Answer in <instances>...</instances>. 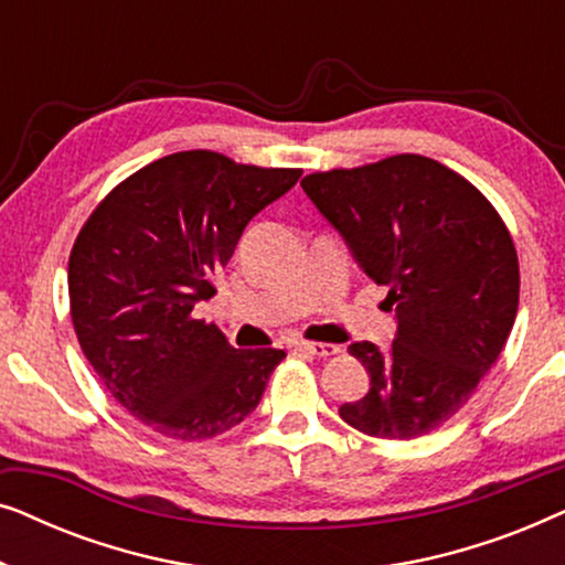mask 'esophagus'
<instances>
[{"mask_svg":"<svg viewBox=\"0 0 565 565\" xmlns=\"http://www.w3.org/2000/svg\"><path fill=\"white\" fill-rule=\"evenodd\" d=\"M292 350L313 354V358H331V354L339 352V347L329 342H306V339H298V342H292Z\"/></svg>","mask_w":565,"mask_h":565,"instance_id":"esophagus-1","label":"esophagus"}]
</instances>
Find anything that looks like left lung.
<instances>
[{
  "label": "left lung",
  "mask_w": 565,
  "mask_h": 565,
  "mask_svg": "<svg viewBox=\"0 0 565 565\" xmlns=\"http://www.w3.org/2000/svg\"><path fill=\"white\" fill-rule=\"evenodd\" d=\"M300 188L388 288L396 339L350 344L370 391L339 408L350 427L414 439L452 419L504 350L520 306L509 228L466 177L419 153L303 177Z\"/></svg>",
  "instance_id": "left-lung-1"
}]
</instances>
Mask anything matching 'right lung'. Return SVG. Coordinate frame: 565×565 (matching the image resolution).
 I'll return each mask as SVG.
<instances>
[{
  "label": "right lung",
  "mask_w": 565,
  "mask_h": 565,
  "mask_svg": "<svg viewBox=\"0 0 565 565\" xmlns=\"http://www.w3.org/2000/svg\"><path fill=\"white\" fill-rule=\"evenodd\" d=\"M300 174L177 151L122 180L82 226L68 257L76 339L107 393L149 429L195 443L257 408L285 352L236 350L192 311L215 296L246 223Z\"/></svg>",
  "instance_id": "add662e5"
}]
</instances>
